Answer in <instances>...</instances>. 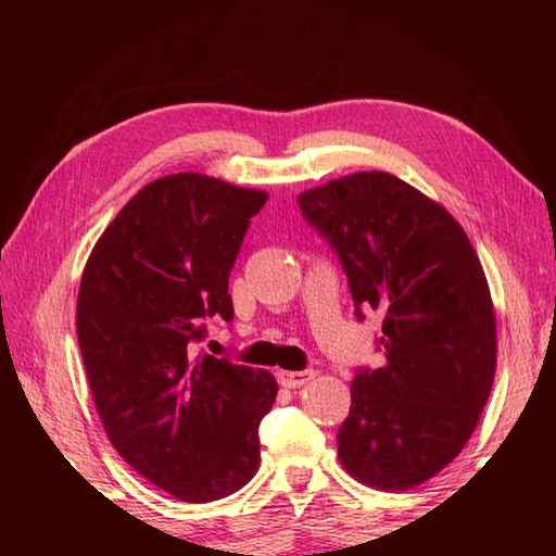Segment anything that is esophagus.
I'll return each mask as SVG.
<instances>
[{"label": "esophagus", "instance_id": "obj_1", "mask_svg": "<svg viewBox=\"0 0 556 556\" xmlns=\"http://www.w3.org/2000/svg\"><path fill=\"white\" fill-rule=\"evenodd\" d=\"M316 378V370H279L277 372V380L281 388H289V390H296V388H304Z\"/></svg>", "mask_w": 556, "mask_h": 556}]
</instances>
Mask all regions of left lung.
I'll return each instance as SVG.
<instances>
[{
  "mask_svg": "<svg viewBox=\"0 0 556 556\" xmlns=\"http://www.w3.org/2000/svg\"><path fill=\"white\" fill-rule=\"evenodd\" d=\"M296 201L338 252L357 318L382 314L384 363L353 378L338 460L365 485L409 491L460 454L493 388L481 260L444 205L388 172L333 178Z\"/></svg>",
  "mask_w": 556,
  "mask_h": 556,
  "instance_id": "8db88e82",
  "label": "left lung"
}]
</instances>
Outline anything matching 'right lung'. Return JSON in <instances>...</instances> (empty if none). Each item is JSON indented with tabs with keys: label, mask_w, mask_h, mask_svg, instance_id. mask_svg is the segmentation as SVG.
I'll return each instance as SVG.
<instances>
[{
	"label": "right lung",
	"mask_w": 556,
	"mask_h": 556,
	"mask_svg": "<svg viewBox=\"0 0 556 556\" xmlns=\"http://www.w3.org/2000/svg\"><path fill=\"white\" fill-rule=\"evenodd\" d=\"M265 191L205 174L147 184L86 262L78 343L117 454L184 503L230 495L257 473L267 370L193 355L203 318H232L228 277Z\"/></svg>",
	"instance_id": "obj_1"
}]
</instances>
